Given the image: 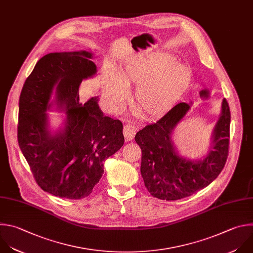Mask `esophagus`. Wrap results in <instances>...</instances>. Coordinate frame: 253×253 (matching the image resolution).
Listing matches in <instances>:
<instances>
[{"label": "esophagus", "mask_w": 253, "mask_h": 253, "mask_svg": "<svg viewBox=\"0 0 253 253\" xmlns=\"http://www.w3.org/2000/svg\"><path fill=\"white\" fill-rule=\"evenodd\" d=\"M136 131H137V128L131 124H126L123 128V134H124V138H125V141H131L135 134H136Z\"/></svg>", "instance_id": "obj_1"}]
</instances>
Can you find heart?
<instances>
[{"instance_id": "b5f03b06", "label": "heart", "mask_w": 253, "mask_h": 253, "mask_svg": "<svg viewBox=\"0 0 253 253\" xmlns=\"http://www.w3.org/2000/svg\"><path fill=\"white\" fill-rule=\"evenodd\" d=\"M192 70L178 63L171 55L161 57L132 58L124 63L119 73L112 72L102 77V89L109 106L120 109L125 104L130 85H137L133 92L134 113L141 112L147 119L163 116L170 111L187 92Z\"/></svg>"}]
</instances>
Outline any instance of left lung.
Masks as SVG:
<instances>
[{"mask_svg":"<svg viewBox=\"0 0 253 253\" xmlns=\"http://www.w3.org/2000/svg\"><path fill=\"white\" fill-rule=\"evenodd\" d=\"M207 88L200 91L210 97ZM192 102L174 106L158 122L145 126L135 141L142 150L141 175L149 193L160 200L176 201L208 187L223 169L228 154L230 111L222 99L219 117L211 131L207 155L200 159L183 156L173 141L177 125L191 110Z\"/></svg>","mask_w":253,"mask_h":253,"instance_id":"obj_1","label":"left lung"}]
</instances>
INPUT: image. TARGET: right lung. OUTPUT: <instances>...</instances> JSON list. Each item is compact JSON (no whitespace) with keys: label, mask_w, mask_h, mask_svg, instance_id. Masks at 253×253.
<instances>
[{"label":"right lung","mask_w":253,"mask_h":253,"mask_svg":"<svg viewBox=\"0 0 253 253\" xmlns=\"http://www.w3.org/2000/svg\"><path fill=\"white\" fill-rule=\"evenodd\" d=\"M87 50L42 56L27 78L19 101L18 142L38 185L55 197L79 200L92 193L104 161L124 144L120 120L105 116L98 96L79 102L82 80L97 67ZM65 113L52 129L47 111Z\"/></svg>","instance_id":"add662e5"}]
</instances>
